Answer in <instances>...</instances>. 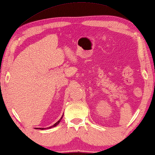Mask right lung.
I'll return each instance as SVG.
<instances>
[{
	"instance_id": "add662e5",
	"label": "right lung",
	"mask_w": 155,
	"mask_h": 155,
	"mask_svg": "<svg viewBox=\"0 0 155 155\" xmlns=\"http://www.w3.org/2000/svg\"><path fill=\"white\" fill-rule=\"evenodd\" d=\"M63 116H64V115H62V117H61V118H60V120H59V121H58V122H56L54 124V125H52V126H51V127H48V128H39V129H42V130H43V129H51V128H52V127H56V126H57V124H59L60 121H61V119H62V117H63Z\"/></svg>"
}]
</instances>
